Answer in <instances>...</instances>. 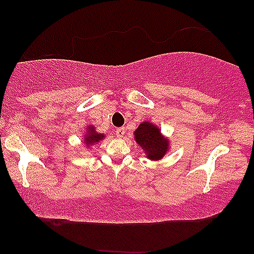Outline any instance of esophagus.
Returning a JSON list of instances; mask_svg holds the SVG:
<instances>
[{
	"label": "esophagus",
	"mask_w": 254,
	"mask_h": 254,
	"mask_svg": "<svg viewBox=\"0 0 254 254\" xmlns=\"http://www.w3.org/2000/svg\"><path fill=\"white\" fill-rule=\"evenodd\" d=\"M115 134H117L119 137H124V135L126 134V129H125V127L117 128V129H115Z\"/></svg>",
	"instance_id": "esophagus-1"
}]
</instances>
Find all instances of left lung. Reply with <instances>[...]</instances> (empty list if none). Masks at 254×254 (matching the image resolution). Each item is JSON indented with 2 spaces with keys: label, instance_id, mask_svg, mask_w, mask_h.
Instances as JSON below:
<instances>
[{
  "label": "left lung",
  "instance_id": "8db88e82",
  "mask_svg": "<svg viewBox=\"0 0 254 254\" xmlns=\"http://www.w3.org/2000/svg\"><path fill=\"white\" fill-rule=\"evenodd\" d=\"M134 140L144 151L147 159L151 161L162 160L170 149V142L161 129L150 121H143L134 131Z\"/></svg>",
  "mask_w": 254,
  "mask_h": 254
}]
</instances>
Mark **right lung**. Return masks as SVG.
Returning <instances> with one entry per match:
<instances>
[{"mask_svg": "<svg viewBox=\"0 0 254 254\" xmlns=\"http://www.w3.org/2000/svg\"><path fill=\"white\" fill-rule=\"evenodd\" d=\"M104 139H105L104 133H99V131L95 130V127L93 125H88L86 128V133H85L83 137V143L85 144V147L90 148L92 146H94L95 143L103 141Z\"/></svg>", "mask_w": 254, "mask_h": 254, "instance_id": "add662e5", "label": "right lung"}]
</instances>
